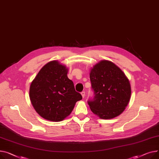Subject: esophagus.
<instances>
[{"label":"esophagus","instance_id":"obj_1","mask_svg":"<svg viewBox=\"0 0 159 159\" xmlns=\"http://www.w3.org/2000/svg\"><path fill=\"white\" fill-rule=\"evenodd\" d=\"M81 94L83 98H85V92H84V91H83V92H81Z\"/></svg>","mask_w":159,"mask_h":159}]
</instances>
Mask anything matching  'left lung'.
I'll return each mask as SVG.
<instances>
[{
	"instance_id": "left-lung-1",
	"label": "left lung",
	"mask_w": 159,
	"mask_h": 159,
	"mask_svg": "<svg viewBox=\"0 0 159 159\" xmlns=\"http://www.w3.org/2000/svg\"><path fill=\"white\" fill-rule=\"evenodd\" d=\"M90 80L94 96L88 104L92 112L103 119L122 113L131 96L129 82L124 72L114 63L102 60L91 69Z\"/></svg>"
}]
</instances>
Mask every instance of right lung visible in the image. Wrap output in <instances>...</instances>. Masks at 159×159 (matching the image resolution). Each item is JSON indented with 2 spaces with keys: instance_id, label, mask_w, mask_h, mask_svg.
Returning a JSON list of instances; mask_svg holds the SVG:
<instances>
[{
  "instance_id": "obj_1",
  "label": "right lung",
  "mask_w": 159,
  "mask_h": 159,
  "mask_svg": "<svg viewBox=\"0 0 159 159\" xmlns=\"http://www.w3.org/2000/svg\"><path fill=\"white\" fill-rule=\"evenodd\" d=\"M67 69L57 61L45 65L32 81L30 89L31 103L43 118L58 122L70 114L82 96L67 77Z\"/></svg>"
}]
</instances>
